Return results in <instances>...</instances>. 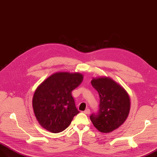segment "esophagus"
<instances>
[{
  "mask_svg": "<svg viewBox=\"0 0 157 157\" xmlns=\"http://www.w3.org/2000/svg\"><path fill=\"white\" fill-rule=\"evenodd\" d=\"M84 113H85V114H90V109H86L85 111L84 112Z\"/></svg>",
  "mask_w": 157,
  "mask_h": 157,
  "instance_id": "1",
  "label": "esophagus"
}]
</instances>
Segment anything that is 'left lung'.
<instances>
[{"label": "left lung", "instance_id": "left-lung-1", "mask_svg": "<svg viewBox=\"0 0 157 157\" xmlns=\"http://www.w3.org/2000/svg\"><path fill=\"white\" fill-rule=\"evenodd\" d=\"M92 86L100 96L99 110L92 113L90 120L101 133H110L124 124L130 110V98L128 92L109 77L94 78Z\"/></svg>", "mask_w": 157, "mask_h": 157}]
</instances>
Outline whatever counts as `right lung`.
<instances>
[{"label":"right lung","mask_w":157,"mask_h":157,"mask_svg":"<svg viewBox=\"0 0 157 157\" xmlns=\"http://www.w3.org/2000/svg\"><path fill=\"white\" fill-rule=\"evenodd\" d=\"M82 79L83 75L78 73L59 72L51 75L37 88L32 106L42 128L54 133L68 128L79 113L71 93Z\"/></svg>","instance_id":"right-lung-1"}]
</instances>
